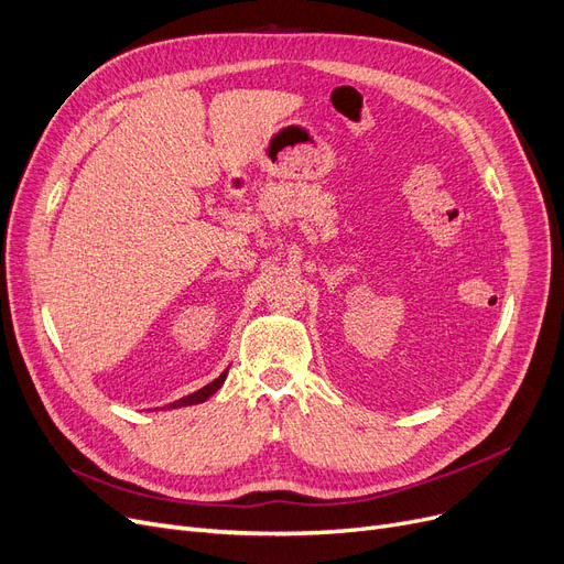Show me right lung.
<instances>
[{
	"label": "right lung",
	"instance_id": "right-lung-1",
	"mask_svg": "<svg viewBox=\"0 0 564 564\" xmlns=\"http://www.w3.org/2000/svg\"><path fill=\"white\" fill-rule=\"evenodd\" d=\"M227 372L229 370H224L215 381H210L208 387H204V389H198V391H194V393H189V395H185V398H180V400H175V402H171L169 404V410H177V408H187V404H198V402H206L213 393H217L219 391V387L224 384V379H227Z\"/></svg>",
	"mask_w": 564,
	"mask_h": 564
}]
</instances>
